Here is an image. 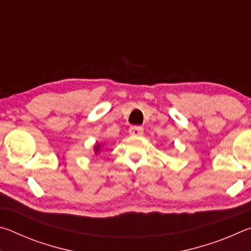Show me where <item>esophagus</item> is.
<instances>
[{"mask_svg": "<svg viewBox=\"0 0 251 251\" xmlns=\"http://www.w3.org/2000/svg\"><path fill=\"white\" fill-rule=\"evenodd\" d=\"M144 128L142 126H131L129 128V134L133 136H141L143 135Z\"/></svg>", "mask_w": 251, "mask_h": 251, "instance_id": "34e87169", "label": "esophagus"}]
</instances>
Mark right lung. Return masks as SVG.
Returning <instances> with one entry per match:
<instances>
[{"mask_svg":"<svg viewBox=\"0 0 251 251\" xmlns=\"http://www.w3.org/2000/svg\"><path fill=\"white\" fill-rule=\"evenodd\" d=\"M100 148V145H96V146H95V151H96V152L99 151Z\"/></svg>","mask_w":251,"mask_h":251,"instance_id":"right-lung-1","label":"right lung"}]
</instances>
